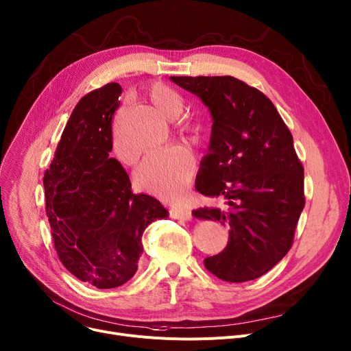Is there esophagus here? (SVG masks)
Segmentation results:
<instances>
[{
	"instance_id": "obj_1",
	"label": "esophagus",
	"mask_w": 351,
	"mask_h": 351,
	"mask_svg": "<svg viewBox=\"0 0 351 351\" xmlns=\"http://www.w3.org/2000/svg\"><path fill=\"white\" fill-rule=\"evenodd\" d=\"M171 217L182 219V220H191L192 212H191V209H188L185 206H175L171 209Z\"/></svg>"
}]
</instances>
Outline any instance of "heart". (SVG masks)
Returning a JSON list of instances; mask_svg holds the SVG:
<instances>
[{"mask_svg": "<svg viewBox=\"0 0 351 351\" xmlns=\"http://www.w3.org/2000/svg\"><path fill=\"white\" fill-rule=\"evenodd\" d=\"M146 98L158 112L166 119H176L185 109L179 94L171 88L156 84L146 92ZM180 134L196 138L195 125L180 126ZM114 152L123 165H134L139 159V152L129 149L118 132L114 134ZM195 173V160L183 147H165L147 155L136 169L138 185L163 199H179Z\"/></svg>", "mask_w": 351, "mask_h": 351, "instance_id": "obj_1", "label": "heart"}]
</instances>
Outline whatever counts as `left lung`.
Returning a JSON list of instances; mask_svg holds the SVG:
<instances>
[{
  "instance_id": "8db88e82",
  "label": "left lung",
  "mask_w": 351,
  "mask_h": 351,
  "mask_svg": "<svg viewBox=\"0 0 351 351\" xmlns=\"http://www.w3.org/2000/svg\"><path fill=\"white\" fill-rule=\"evenodd\" d=\"M200 98L212 117L208 154L195 188L222 199L193 216L229 228L226 247L205 259L216 278L242 283L261 278L291 247L304 208V169L293 136L271 101L233 77H171Z\"/></svg>"
}]
</instances>
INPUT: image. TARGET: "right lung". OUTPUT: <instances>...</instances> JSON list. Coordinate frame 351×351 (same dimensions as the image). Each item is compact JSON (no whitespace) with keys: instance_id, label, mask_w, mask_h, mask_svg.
I'll list each match as a JSON object with an SVG mask.
<instances>
[{"instance_id":"add662e5","label":"right lung","mask_w":351,"mask_h":351,"mask_svg":"<svg viewBox=\"0 0 351 351\" xmlns=\"http://www.w3.org/2000/svg\"><path fill=\"white\" fill-rule=\"evenodd\" d=\"M121 94V85L110 82L77 104L44 175L45 210L60 261L98 289L134 278L145 229L169 215L158 199L132 193L126 171L109 156Z\"/></svg>"}]
</instances>
